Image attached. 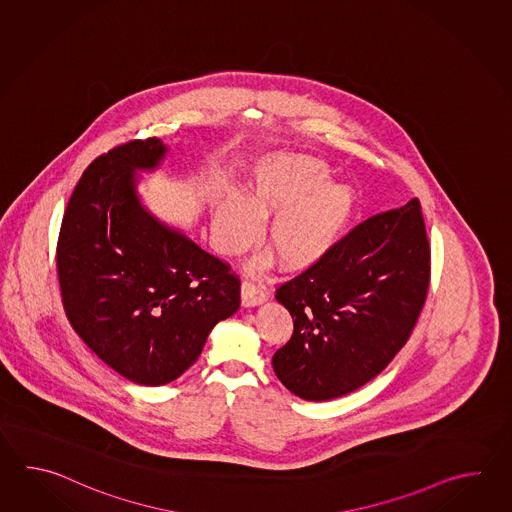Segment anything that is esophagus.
Wrapping results in <instances>:
<instances>
[{"instance_id":"1","label":"esophagus","mask_w":512,"mask_h":512,"mask_svg":"<svg viewBox=\"0 0 512 512\" xmlns=\"http://www.w3.org/2000/svg\"><path fill=\"white\" fill-rule=\"evenodd\" d=\"M265 300H267V289L263 285L249 282V280L241 283V304L245 307L263 304Z\"/></svg>"}]
</instances>
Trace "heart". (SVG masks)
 <instances>
[{
  "label": "heart",
  "mask_w": 512,
  "mask_h": 512,
  "mask_svg": "<svg viewBox=\"0 0 512 512\" xmlns=\"http://www.w3.org/2000/svg\"><path fill=\"white\" fill-rule=\"evenodd\" d=\"M327 179V164L307 155H280L260 164L247 201L227 197L214 207L212 230L219 251L227 256L247 251L260 234V218L274 212L267 240L283 265L291 271L315 265L335 247L355 207L353 190ZM272 261V252H265L251 267L261 271Z\"/></svg>",
  "instance_id": "1"
}]
</instances>
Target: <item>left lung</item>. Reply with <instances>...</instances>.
<instances>
[{"mask_svg":"<svg viewBox=\"0 0 512 512\" xmlns=\"http://www.w3.org/2000/svg\"><path fill=\"white\" fill-rule=\"evenodd\" d=\"M428 283L430 245L419 199L362 221L276 289L294 320L293 337L272 357L276 377L305 401L355 392L406 344Z\"/></svg>","mask_w":512,"mask_h":512,"instance_id":"left-lung-1","label":"left lung"}]
</instances>
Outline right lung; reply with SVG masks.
Returning a JSON list of instances; mask_svg holds the SVG:
<instances>
[{
    "instance_id": "obj_1",
    "label": "right lung",
    "mask_w": 512,
    "mask_h": 512,
    "mask_svg": "<svg viewBox=\"0 0 512 512\" xmlns=\"http://www.w3.org/2000/svg\"><path fill=\"white\" fill-rule=\"evenodd\" d=\"M161 139L126 142L89 164L67 203L56 267L67 318L124 379L161 386L201 355L208 333L240 309L225 261L142 207L137 170H155Z\"/></svg>"
}]
</instances>
